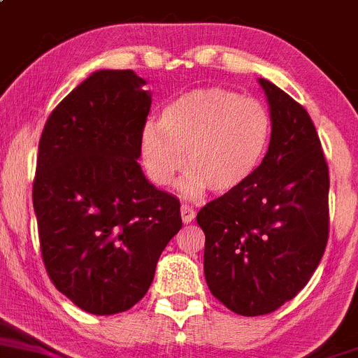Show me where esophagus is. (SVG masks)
<instances>
[{
    "instance_id": "obj_1",
    "label": "esophagus",
    "mask_w": 358,
    "mask_h": 358,
    "mask_svg": "<svg viewBox=\"0 0 358 358\" xmlns=\"http://www.w3.org/2000/svg\"><path fill=\"white\" fill-rule=\"evenodd\" d=\"M196 217V210L193 206L189 205H182L180 206V218H182L184 224H189V222H193Z\"/></svg>"
}]
</instances>
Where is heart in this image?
<instances>
[{"label": "heart", "mask_w": 358, "mask_h": 358, "mask_svg": "<svg viewBox=\"0 0 358 358\" xmlns=\"http://www.w3.org/2000/svg\"><path fill=\"white\" fill-rule=\"evenodd\" d=\"M271 124L270 110L257 99L220 87L191 90L169 102L160 121L143 124L141 165L153 184L165 187L186 159L191 171L180 184L184 193L198 196L206 187L229 193L257 169L270 143Z\"/></svg>", "instance_id": "heart-1"}]
</instances>
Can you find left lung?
I'll list each match as a JSON object with an SVG mask.
<instances>
[{"instance_id": "left-lung-1", "label": "left lung", "mask_w": 358, "mask_h": 358, "mask_svg": "<svg viewBox=\"0 0 358 358\" xmlns=\"http://www.w3.org/2000/svg\"><path fill=\"white\" fill-rule=\"evenodd\" d=\"M271 140L252 176L196 215L211 294L241 316H263L307 285L329 237V171L316 126L297 101L259 78Z\"/></svg>"}]
</instances>
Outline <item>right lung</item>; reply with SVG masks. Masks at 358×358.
Listing matches in <instances>:
<instances>
[{
	"mask_svg": "<svg viewBox=\"0 0 358 358\" xmlns=\"http://www.w3.org/2000/svg\"><path fill=\"white\" fill-rule=\"evenodd\" d=\"M131 70H101L45 121L32 198L44 266L85 313L140 302L157 261L182 227L178 198L141 172L140 133L152 97Z\"/></svg>",
	"mask_w": 358,
	"mask_h": 358,
	"instance_id": "add662e5",
	"label": "right lung"
}]
</instances>
